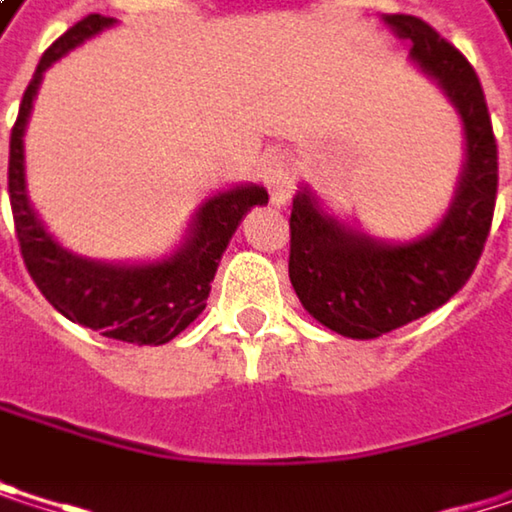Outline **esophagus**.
Returning a JSON list of instances; mask_svg holds the SVG:
<instances>
[{
  "label": "esophagus",
  "mask_w": 512,
  "mask_h": 512,
  "mask_svg": "<svg viewBox=\"0 0 512 512\" xmlns=\"http://www.w3.org/2000/svg\"><path fill=\"white\" fill-rule=\"evenodd\" d=\"M263 174V183L269 189V198L272 204H287L290 192H293V162L287 156H269L260 168Z\"/></svg>",
  "instance_id": "esophagus-1"
}]
</instances>
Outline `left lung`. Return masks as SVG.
I'll return each instance as SVG.
<instances>
[{
	"instance_id": "obj_1",
	"label": "left lung",
	"mask_w": 512,
	"mask_h": 512,
	"mask_svg": "<svg viewBox=\"0 0 512 512\" xmlns=\"http://www.w3.org/2000/svg\"><path fill=\"white\" fill-rule=\"evenodd\" d=\"M391 32L409 41L412 61L433 76L465 130V165L454 201L430 234L412 243H382L329 216L302 186L290 210V284L302 308L326 329L370 341L442 308L471 278L492 228L498 192V145L474 67L430 23L385 14Z\"/></svg>"
}]
</instances>
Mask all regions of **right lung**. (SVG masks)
<instances>
[{
	"label": "right lung",
	"mask_w": 512,
	"mask_h": 512,
	"mask_svg": "<svg viewBox=\"0 0 512 512\" xmlns=\"http://www.w3.org/2000/svg\"><path fill=\"white\" fill-rule=\"evenodd\" d=\"M109 26H115V17L88 14L41 55V64L23 94L20 115L11 130L8 195H11V213H14L23 263L52 308L67 320L88 326L106 338L139 344V347L142 344L159 347L177 338L204 311L210 296V281L240 219L257 204H266L269 195L263 186L246 183L207 198L192 219L186 243L171 257H162L154 263H136V266L100 263V260L73 255L52 240V234L41 225L26 195V165H23L26 121L38 85L44 79V70L52 61L76 50L82 41L100 35Z\"/></svg>",
	"instance_id": "obj_1"
}]
</instances>
